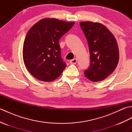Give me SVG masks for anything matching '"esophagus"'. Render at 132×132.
I'll use <instances>...</instances> for the list:
<instances>
[{
    "label": "esophagus",
    "instance_id": "obj_1",
    "mask_svg": "<svg viewBox=\"0 0 132 132\" xmlns=\"http://www.w3.org/2000/svg\"><path fill=\"white\" fill-rule=\"evenodd\" d=\"M77 59L76 58H74L73 60H71L70 61V63L72 64H75V63H77Z\"/></svg>",
    "mask_w": 132,
    "mask_h": 132
}]
</instances>
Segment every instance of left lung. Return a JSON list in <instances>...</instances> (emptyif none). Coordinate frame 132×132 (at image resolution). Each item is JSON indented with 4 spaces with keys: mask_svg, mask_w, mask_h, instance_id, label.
Masks as SVG:
<instances>
[{
    "mask_svg": "<svg viewBox=\"0 0 132 132\" xmlns=\"http://www.w3.org/2000/svg\"><path fill=\"white\" fill-rule=\"evenodd\" d=\"M88 42L90 65L84 72L92 82L105 79L115 70L119 52L115 37L104 25L91 21L80 23Z\"/></svg>",
    "mask_w": 132,
    "mask_h": 132,
    "instance_id": "obj_1",
    "label": "left lung"
}]
</instances>
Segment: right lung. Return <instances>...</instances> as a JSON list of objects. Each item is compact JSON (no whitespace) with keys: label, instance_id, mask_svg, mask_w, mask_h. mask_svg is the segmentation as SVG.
<instances>
[{"label":"right lung","instance_id":"add662e5","mask_svg":"<svg viewBox=\"0 0 132 132\" xmlns=\"http://www.w3.org/2000/svg\"><path fill=\"white\" fill-rule=\"evenodd\" d=\"M74 24V22L46 18L38 21L28 32L23 45V60L36 79L52 82L65 69L59 40Z\"/></svg>","mask_w":132,"mask_h":132}]
</instances>
